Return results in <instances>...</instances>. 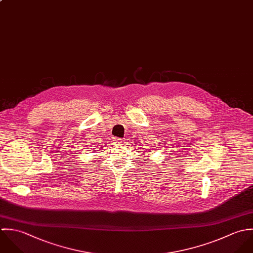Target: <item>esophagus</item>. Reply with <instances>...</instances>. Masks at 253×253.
<instances>
[{
    "label": "esophagus",
    "instance_id": "esophagus-1",
    "mask_svg": "<svg viewBox=\"0 0 253 253\" xmlns=\"http://www.w3.org/2000/svg\"><path fill=\"white\" fill-rule=\"evenodd\" d=\"M124 140L123 139H119V138H115L114 139V143H116V144H118V145H122V144H124Z\"/></svg>",
    "mask_w": 253,
    "mask_h": 253
}]
</instances>
